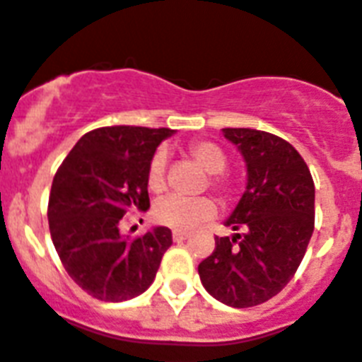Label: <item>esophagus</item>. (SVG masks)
I'll return each instance as SVG.
<instances>
[{"instance_id":"34e87169","label":"esophagus","mask_w":362,"mask_h":362,"mask_svg":"<svg viewBox=\"0 0 362 362\" xmlns=\"http://www.w3.org/2000/svg\"><path fill=\"white\" fill-rule=\"evenodd\" d=\"M172 237H174L175 242H183V240H187V238H188V233L174 231V235H172Z\"/></svg>"}]
</instances>
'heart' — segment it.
<instances>
[{
    "label": "heart",
    "instance_id": "1",
    "mask_svg": "<svg viewBox=\"0 0 362 362\" xmlns=\"http://www.w3.org/2000/svg\"><path fill=\"white\" fill-rule=\"evenodd\" d=\"M188 157L209 175V187L216 190L226 202L235 198L237 183L223 174L228 168V155L211 140H194L187 148ZM146 185L151 192H163L166 187V153L155 151L146 170ZM216 214V205L211 198H177L170 196L159 202L153 209L155 222L175 231H190L199 223L207 222Z\"/></svg>",
    "mask_w": 362,
    "mask_h": 362
}]
</instances>
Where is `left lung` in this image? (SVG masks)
I'll return each instance as SVG.
<instances>
[{
  "label": "left lung",
  "mask_w": 362,
  "mask_h": 362,
  "mask_svg": "<svg viewBox=\"0 0 362 362\" xmlns=\"http://www.w3.org/2000/svg\"><path fill=\"white\" fill-rule=\"evenodd\" d=\"M240 149L247 187L216 237L214 252L198 267L209 294L229 307H255L283 291L303 261L315 231V183L292 144L267 131L226 127Z\"/></svg>",
  "instance_id": "obj_1"
}]
</instances>
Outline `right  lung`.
Listing matches in <instances>:
<instances>
[{
	"instance_id": "right-lung-1",
	"label": "right lung",
	"mask_w": 362,
	"mask_h": 362,
	"mask_svg": "<svg viewBox=\"0 0 362 362\" xmlns=\"http://www.w3.org/2000/svg\"><path fill=\"white\" fill-rule=\"evenodd\" d=\"M172 133L136 125L88 131L57 170L47 203L53 246L68 276L95 300L148 291L172 246L168 228L134 238L120 231L125 214L148 211V163Z\"/></svg>"
}]
</instances>
